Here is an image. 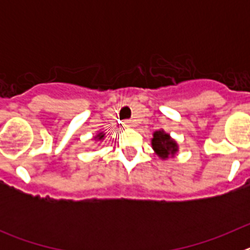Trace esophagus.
<instances>
[{
	"label": "esophagus",
	"instance_id": "obj_1",
	"mask_svg": "<svg viewBox=\"0 0 250 250\" xmlns=\"http://www.w3.org/2000/svg\"><path fill=\"white\" fill-rule=\"evenodd\" d=\"M124 126H125V127H132V126H134V121H131V120L125 121V123H124Z\"/></svg>",
	"mask_w": 250,
	"mask_h": 250
}]
</instances>
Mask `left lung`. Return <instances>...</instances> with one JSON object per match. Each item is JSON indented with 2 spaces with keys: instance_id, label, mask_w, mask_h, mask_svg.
<instances>
[{
  "instance_id": "left-lung-1",
  "label": "left lung",
  "mask_w": 250,
  "mask_h": 250,
  "mask_svg": "<svg viewBox=\"0 0 250 250\" xmlns=\"http://www.w3.org/2000/svg\"><path fill=\"white\" fill-rule=\"evenodd\" d=\"M151 145L154 151L161 159H167L169 156H174L178 151L176 141L170 138L169 134H167L164 130H158V131L152 134Z\"/></svg>"
}]
</instances>
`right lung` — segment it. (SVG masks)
I'll use <instances>...</instances> for the list:
<instances>
[{
	"mask_svg": "<svg viewBox=\"0 0 250 250\" xmlns=\"http://www.w3.org/2000/svg\"><path fill=\"white\" fill-rule=\"evenodd\" d=\"M104 138H105V134H104V132H99L98 135L95 136L96 140H104Z\"/></svg>",
	"mask_w": 250,
	"mask_h": 250,
	"instance_id": "add662e5",
	"label": "right lung"
}]
</instances>
